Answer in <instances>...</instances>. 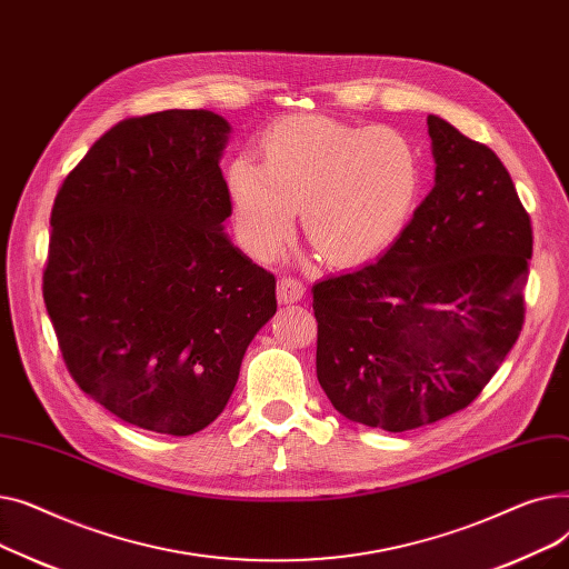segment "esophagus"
Here are the masks:
<instances>
[{
    "label": "esophagus",
    "mask_w": 569,
    "mask_h": 569,
    "mask_svg": "<svg viewBox=\"0 0 569 569\" xmlns=\"http://www.w3.org/2000/svg\"><path fill=\"white\" fill-rule=\"evenodd\" d=\"M305 292L307 290L300 281L292 279V277H283L277 286V300H279V305H295V302L302 300Z\"/></svg>",
    "instance_id": "obj_1"
}]
</instances>
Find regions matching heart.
Returning <instances> with one entry per match:
<instances>
[{
    "instance_id": "heart-1",
    "label": "heart",
    "mask_w": 569,
    "mask_h": 569,
    "mask_svg": "<svg viewBox=\"0 0 569 569\" xmlns=\"http://www.w3.org/2000/svg\"><path fill=\"white\" fill-rule=\"evenodd\" d=\"M422 177L420 152L397 129L290 114L264 131L262 163L249 154L230 163L228 193L251 256L272 258L302 207L313 249L332 264H360L397 242Z\"/></svg>"
}]
</instances>
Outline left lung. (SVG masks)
<instances>
[{"mask_svg":"<svg viewBox=\"0 0 569 569\" xmlns=\"http://www.w3.org/2000/svg\"><path fill=\"white\" fill-rule=\"evenodd\" d=\"M433 189L387 253L313 286L316 373L350 422L410 431L463 410L523 325L532 228L487 144L429 114Z\"/></svg>","mask_w":569,"mask_h":569,"instance_id":"obj_1","label":"left lung"}]
</instances>
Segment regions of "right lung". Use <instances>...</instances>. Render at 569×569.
Wrapping results in <instances>:
<instances>
[{
	"label": "right lung",
	"instance_id": "1",
	"mask_svg": "<svg viewBox=\"0 0 569 569\" xmlns=\"http://www.w3.org/2000/svg\"><path fill=\"white\" fill-rule=\"evenodd\" d=\"M212 110L131 117L67 174L50 214L43 300L80 390L133 427L191 436L223 412L277 279L223 230Z\"/></svg>",
	"mask_w": 569,
	"mask_h": 569
}]
</instances>
